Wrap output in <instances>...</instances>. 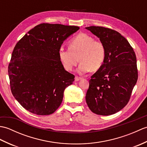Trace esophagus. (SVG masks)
Listing matches in <instances>:
<instances>
[{
	"instance_id": "34e87169",
	"label": "esophagus",
	"mask_w": 147,
	"mask_h": 147,
	"mask_svg": "<svg viewBox=\"0 0 147 147\" xmlns=\"http://www.w3.org/2000/svg\"><path fill=\"white\" fill-rule=\"evenodd\" d=\"M82 79V78L78 77V76H76L75 77V82H78V81L81 80Z\"/></svg>"
}]
</instances>
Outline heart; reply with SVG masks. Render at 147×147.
<instances>
[{
  "instance_id": "1",
  "label": "heart",
  "mask_w": 147,
  "mask_h": 147,
  "mask_svg": "<svg viewBox=\"0 0 147 147\" xmlns=\"http://www.w3.org/2000/svg\"><path fill=\"white\" fill-rule=\"evenodd\" d=\"M59 57L65 70L70 71L80 64L78 71L86 73L90 69L98 70L103 64L105 57V50L103 43L95 40L86 33H80L69 43V49L60 48Z\"/></svg>"
}]
</instances>
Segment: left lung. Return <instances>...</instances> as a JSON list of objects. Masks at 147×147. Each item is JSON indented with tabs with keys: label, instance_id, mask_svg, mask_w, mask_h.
<instances>
[{
	"label": "left lung",
	"instance_id": "obj_1",
	"mask_svg": "<svg viewBox=\"0 0 147 147\" xmlns=\"http://www.w3.org/2000/svg\"><path fill=\"white\" fill-rule=\"evenodd\" d=\"M86 29L100 38L105 50L104 63L89 81L86 104L96 114H114L128 103L138 80L135 53L116 31L94 26Z\"/></svg>",
	"mask_w": 147,
	"mask_h": 147
}]
</instances>
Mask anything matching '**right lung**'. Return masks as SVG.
<instances>
[{
	"instance_id": "obj_1",
	"label": "right lung",
	"mask_w": 147,
	"mask_h": 147,
	"mask_svg": "<svg viewBox=\"0 0 147 147\" xmlns=\"http://www.w3.org/2000/svg\"><path fill=\"white\" fill-rule=\"evenodd\" d=\"M78 26L42 23L19 40L8 74L12 95L22 107L36 115H49L61 104L64 91L74 81L59 57V50Z\"/></svg>"
}]
</instances>
